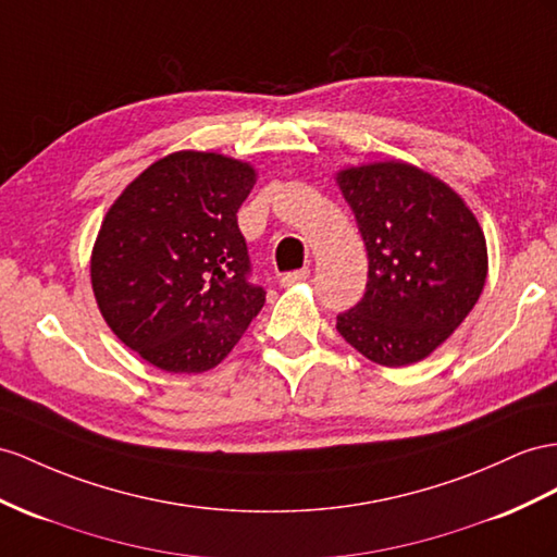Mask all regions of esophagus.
<instances>
[{
    "label": "esophagus",
    "mask_w": 557,
    "mask_h": 557,
    "mask_svg": "<svg viewBox=\"0 0 557 557\" xmlns=\"http://www.w3.org/2000/svg\"><path fill=\"white\" fill-rule=\"evenodd\" d=\"M308 277H310V270H308V268H301V270H294V273L282 275L280 284H282V287H294V284L304 282V280H308Z\"/></svg>",
    "instance_id": "esophagus-1"
}]
</instances>
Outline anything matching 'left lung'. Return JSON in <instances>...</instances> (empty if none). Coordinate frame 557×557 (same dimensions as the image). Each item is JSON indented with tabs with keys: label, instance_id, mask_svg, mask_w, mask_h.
<instances>
[{
	"label": "left lung",
	"instance_id": "left-lung-1",
	"mask_svg": "<svg viewBox=\"0 0 557 557\" xmlns=\"http://www.w3.org/2000/svg\"><path fill=\"white\" fill-rule=\"evenodd\" d=\"M336 183L364 239L362 301L336 330L367 360L428 358L473 310L487 280V242L459 193L400 160L346 166Z\"/></svg>",
	"mask_w": 557,
	"mask_h": 557
}]
</instances>
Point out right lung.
Wrapping results in <instances>:
<instances>
[{
	"label": "right lung",
	"mask_w": 557,
	"mask_h": 557,
	"mask_svg": "<svg viewBox=\"0 0 557 557\" xmlns=\"http://www.w3.org/2000/svg\"><path fill=\"white\" fill-rule=\"evenodd\" d=\"M249 162L178 150L112 202L91 251V287L124 346L171 374H199L235 348L265 304L249 277L237 209Z\"/></svg>",
	"instance_id": "add662e5"
}]
</instances>
